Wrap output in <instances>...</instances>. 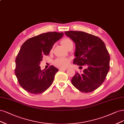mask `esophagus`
Here are the masks:
<instances>
[{
    "label": "esophagus",
    "instance_id": "esophagus-1",
    "mask_svg": "<svg viewBox=\"0 0 124 124\" xmlns=\"http://www.w3.org/2000/svg\"><path fill=\"white\" fill-rule=\"evenodd\" d=\"M59 70H66V68H59Z\"/></svg>",
    "mask_w": 124,
    "mask_h": 124
}]
</instances>
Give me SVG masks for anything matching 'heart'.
Returning <instances> with one entry per match:
<instances>
[{
    "label": "heart",
    "mask_w": 124,
    "mask_h": 124,
    "mask_svg": "<svg viewBox=\"0 0 124 124\" xmlns=\"http://www.w3.org/2000/svg\"><path fill=\"white\" fill-rule=\"evenodd\" d=\"M61 44L67 49L71 45H73V41L68 38H64L62 39ZM70 60L69 59L65 58H58L55 60L54 64L55 66L58 67H66L69 65Z\"/></svg>",
    "instance_id": "heart-1"
}]
</instances>
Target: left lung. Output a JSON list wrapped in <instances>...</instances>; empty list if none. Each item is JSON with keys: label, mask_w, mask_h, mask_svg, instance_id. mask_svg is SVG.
<instances>
[{"label": "left lung", "mask_w": 124, "mask_h": 124, "mask_svg": "<svg viewBox=\"0 0 124 124\" xmlns=\"http://www.w3.org/2000/svg\"><path fill=\"white\" fill-rule=\"evenodd\" d=\"M65 34L76 44L74 64L87 66L80 73L76 72L71 83L80 91L91 92L104 82L110 69V55L106 45L96 36L85 32L65 31Z\"/></svg>", "instance_id": "obj_1"}]
</instances>
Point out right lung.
I'll use <instances>...</instances> for the list:
<instances>
[{"instance_id": "obj_1", "label": "right lung", "mask_w": 124, "mask_h": 124, "mask_svg": "<svg viewBox=\"0 0 124 124\" xmlns=\"http://www.w3.org/2000/svg\"><path fill=\"white\" fill-rule=\"evenodd\" d=\"M63 34L57 32L42 33L28 39L21 46L15 59V74L19 85L27 92L41 94L52 85L58 69L51 65L42 70L39 63Z\"/></svg>"}]
</instances>
